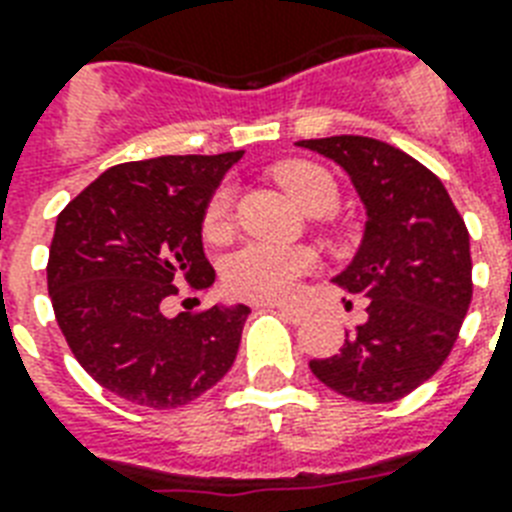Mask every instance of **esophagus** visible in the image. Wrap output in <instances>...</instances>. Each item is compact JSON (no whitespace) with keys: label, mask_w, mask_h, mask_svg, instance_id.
I'll return each instance as SVG.
<instances>
[{"label":"esophagus","mask_w":512,"mask_h":512,"mask_svg":"<svg viewBox=\"0 0 512 512\" xmlns=\"http://www.w3.org/2000/svg\"><path fill=\"white\" fill-rule=\"evenodd\" d=\"M271 308H276V311L281 313V316H287L289 321H303L305 313L300 311V308H295V305H284V303H273Z\"/></svg>","instance_id":"obj_1"}]
</instances>
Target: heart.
I'll return each mask as SVG.
<instances>
[{
	"label": "heart",
	"instance_id": "1",
	"mask_svg": "<svg viewBox=\"0 0 512 512\" xmlns=\"http://www.w3.org/2000/svg\"><path fill=\"white\" fill-rule=\"evenodd\" d=\"M276 180L311 215H329L340 201L335 177L313 162L281 164L276 170ZM231 217L233 188L220 185L204 207V233L209 239H220L231 228ZM313 271H316V255L308 249L249 241L225 260L223 279L228 292L236 297L268 303L292 295L300 279Z\"/></svg>",
	"mask_w": 512,
	"mask_h": 512
}]
</instances>
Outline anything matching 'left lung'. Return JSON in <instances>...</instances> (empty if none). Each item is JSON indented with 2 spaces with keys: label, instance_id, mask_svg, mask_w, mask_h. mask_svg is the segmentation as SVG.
<instances>
[{
  "label": "left lung",
  "instance_id": "8db88e82",
  "mask_svg": "<svg viewBox=\"0 0 512 512\" xmlns=\"http://www.w3.org/2000/svg\"><path fill=\"white\" fill-rule=\"evenodd\" d=\"M348 172L366 207L364 241L335 279L366 297V321L340 353L313 358L327 388L390 404L430 380L452 353L473 297L465 220L444 183L401 148L361 135L300 140Z\"/></svg>",
  "mask_w": 512,
  "mask_h": 512
}]
</instances>
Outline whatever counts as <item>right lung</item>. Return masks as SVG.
<instances>
[{"mask_svg": "<svg viewBox=\"0 0 512 512\" xmlns=\"http://www.w3.org/2000/svg\"><path fill=\"white\" fill-rule=\"evenodd\" d=\"M244 151L116 164L58 215L47 289L84 372L124 401L177 409L231 369L247 305L164 316L180 281L209 287V196Z\"/></svg>", "mask_w": 512, "mask_h": 512, "instance_id": "right-lung-1", "label": "right lung"}]
</instances>
